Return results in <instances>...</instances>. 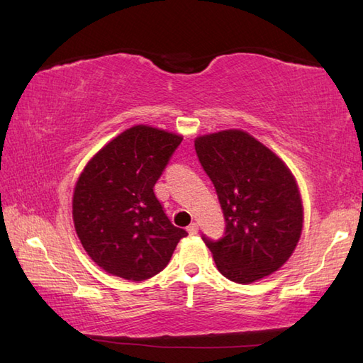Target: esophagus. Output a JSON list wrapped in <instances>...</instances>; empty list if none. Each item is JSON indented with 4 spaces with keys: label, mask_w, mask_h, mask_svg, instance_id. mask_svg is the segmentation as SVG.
<instances>
[{
    "label": "esophagus",
    "mask_w": 363,
    "mask_h": 363,
    "mask_svg": "<svg viewBox=\"0 0 363 363\" xmlns=\"http://www.w3.org/2000/svg\"><path fill=\"white\" fill-rule=\"evenodd\" d=\"M187 232H189L190 235H196V233H198V224H196V223L190 224V225L187 227Z\"/></svg>",
    "instance_id": "1"
}]
</instances>
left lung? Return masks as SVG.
<instances>
[{
    "label": "left lung",
    "instance_id": "1",
    "mask_svg": "<svg viewBox=\"0 0 363 363\" xmlns=\"http://www.w3.org/2000/svg\"><path fill=\"white\" fill-rule=\"evenodd\" d=\"M195 150L225 220L223 238L202 235L218 271L241 284L278 271L303 227L300 191L289 168L241 130L198 138Z\"/></svg>",
    "mask_w": 363,
    "mask_h": 363
}]
</instances>
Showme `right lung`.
Wrapping results in <instances>:
<instances>
[{"instance_id": "obj_1", "label": "right lung", "mask_w": 363, "mask_h": 363, "mask_svg": "<svg viewBox=\"0 0 363 363\" xmlns=\"http://www.w3.org/2000/svg\"><path fill=\"white\" fill-rule=\"evenodd\" d=\"M181 136L138 125L91 159L74 190L75 232L108 274L142 281L168 264L187 232L172 224L155 195Z\"/></svg>"}]
</instances>
